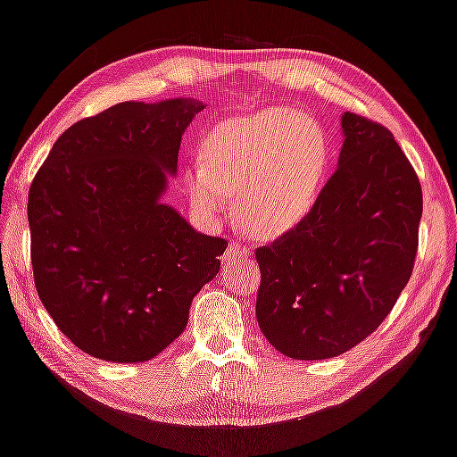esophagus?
<instances>
[{"label":"esophagus","instance_id":"34e87169","mask_svg":"<svg viewBox=\"0 0 457 457\" xmlns=\"http://www.w3.org/2000/svg\"><path fill=\"white\" fill-rule=\"evenodd\" d=\"M245 255H249V251H246V246H243L241 243H237V241H233L228 245V249H227V253H224V261H237V259H241V257H245Z\"/></svg>","mask_w":457,"mask_h":457}]
</instances>
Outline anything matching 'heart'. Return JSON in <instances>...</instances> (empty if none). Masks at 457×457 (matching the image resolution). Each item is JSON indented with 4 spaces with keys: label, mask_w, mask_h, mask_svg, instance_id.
Masks as SVG:
<instances>
[{
    "label": "heart",
    "mask_w": 457,
    "mask_h": 457,
    "mask_svg": "<svg viewBox=\"0 0 457 457\" xmlns=\"http://www.w3.org/2000/svg\"><path fill=\"white\" fill-rule=\"evenodd\" d=\"M202 160L186 170L192 208L219 220L237 196L238 219L259 237H283L310 219L330 163V144L312 117L267 109L212 127Z\"/></svg>",
    "instance_id": "heart-1"
}]
</instances>
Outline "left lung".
Masks as SVG:
<instances>
[{
    "label": "left lung",
    "mask_w": 457,
    "mask_h": 457,
    "mask_svg": "<svg viewBox=\"0 0 457 457\" xmlns=\"http://www.w3.org/2000/svg\"><path fill=\"white\" fill-rule=\"evenodd\" d=\"M338 168L310 219L255 251L257 321L275 350L324 361L393 310L413 271L421 184L391 131L344 113Z\"/></svg>",
    "instance_id": "obj_1"
}]
</instances>
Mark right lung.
<instances>
[{
    "instance_id": "add662e5",
    "label": "right lung",
    "mask_w": 457,
    "mask_h": 457,
    "mask_svg": "<svg viewBox=\"0 0 457 457\" xmlns=\"http://www.w3.org/2000/svg\"><path fill=\"white\" fill-rule=\"evenodd\" d=\"M196 99L125 101L69 127L28 196L36 291L82 353L145 362L188 324L227 241L162 202Z\"/></svg>"
}]
</instances>
